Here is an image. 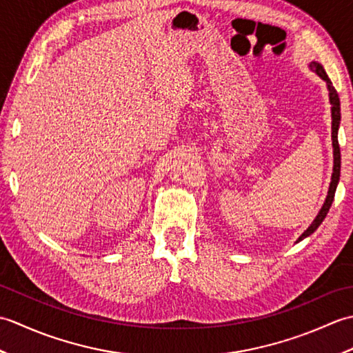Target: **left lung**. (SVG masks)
<instances>
[{
    "mask_svg": "<svg viewBox=\"0 0 353 353\" xmlns=\"http://www.w3.org/2000/svg\"><path fill=\"white\" fill-rule=\"evenodd\" d=\"M310 70L314 71L317 74V76L326 81V88H327V92H329V103H331V117H332V150H334V168H332V176H331V183H329V190H327V196L323 206L319 211L317 216L314 219V221L310 224L308 229H306L303 234L297 238V241H302V239L308 238L310 235H312L314 232L319 229V226L323 220L326 219V215L329 212V208H331L332 201H334V196H335V191H336V185L340 182V168H341V154H340V145H339V129H340V121H341V110H340V99H339V94H336L335 88L332 86V81L329 80L326 71L323 70V66H321L319 62H310Z\"/></svg>",
    "mask_w": 353,
    "mask_h": 353,
    "instance_id": "8db88e82",
    "label": "left lung"
}]
</instances>
